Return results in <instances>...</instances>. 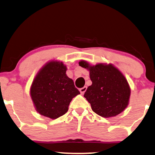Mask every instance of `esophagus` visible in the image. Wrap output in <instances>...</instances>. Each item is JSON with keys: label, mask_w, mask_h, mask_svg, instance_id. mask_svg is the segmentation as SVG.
Instances as JSON below:
<instances>
[{"label": "esophagus", "mask_w": 155, "mask_h": 155, "mask_svg": "<svg viewBox=\"0 0 155 155\" xmlns=\"http://www.w3.org/2000/svg\"><path fill=\"white\" fill-rule=\"evenodd\" d=\"M86 89H87V87H86V86H84L83 88H80V93L82 94H83L85 92H86Z\"/></svg>", "instance_id": "obj_1"}]
</instances>
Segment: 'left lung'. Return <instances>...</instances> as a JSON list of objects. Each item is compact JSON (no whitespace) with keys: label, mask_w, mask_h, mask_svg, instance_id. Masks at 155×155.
<instances>
[{"label":"left lung","mask_w":155,"mask_h":155,"mask_svg":"<svg viewBox=\"0 0 155 155\" xmlns=\"http://www.w3.org/2000/svg\"><path fill=\"white\" fill-rule=\"evenodd\" d=\"M79 65L89 71L92 84L84 97L97 114L104 118L118 115L129 104L131 88L123 73L111 63L93 65L81 60Z\"/></svg>","instance_id":"obj_1"}]
</instances>
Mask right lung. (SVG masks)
Masks as SVG:
<instances>
[{
  "instance_id": "right-lung-1",
  "label": "right lung",
  "mask_w": 155,
  "mask_h": 155,
  "mask_svg": "<svg viewBox=\"0 0 155 155\" xmlns=\"http://www.w3.org/2000/svg\"><path fill=\"white\" fill-rule=\"evenodd\" d=\"M67 68L61 61L51 60L41 68L30 89L34 107L40 115L56 119L69 110L73 98L80 91L66 74Z\"/></svg>"
}]
</instances>
